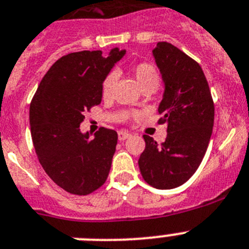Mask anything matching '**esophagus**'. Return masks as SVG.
Segmentation results:
<instances>
[{
	"instance_id": "1",
	"label": "esophagus",
	"mask_w": 249,
	"mask_h": 249,
	"mask_svg": "<svg viewBox=\"0 0 249 249\" xmlns=\"http://www.w3.org/2000/svg\"><path fill=\"white\" fill-rule=\"evenodd\" d=\"M129 136H131V133H129V132H127V131H118V140H120V141L127 140V138H128Z\"/></svg>"
}]
</instances>
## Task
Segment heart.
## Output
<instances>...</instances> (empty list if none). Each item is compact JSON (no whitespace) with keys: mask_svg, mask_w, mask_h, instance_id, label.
I'll return each mask as SVG.
<instances>
[{"mask_svg":"<svg viewBox=\"0 0 249 249\" xmlns=\"http://www.w3.org/2000/svg\"><path fill=\"white\" fill-rule=\"evenodd\" d=\"M132 73L135 76L141 89H146V87H155V89H157L158 86H160V74H158L155 66L151 65V63H138V65H136L135 67L132 68ZM116 80H117V76L114 73H109L105 77V80L102 82V87H101L102 97L105 100H109L112 97ZM129 116H131L129 112H124V118H128Z\"/></svg>","mask_w":249,"mask_h":249,"instance_id":"b5f03b06","label":"heart"}]
</instances>
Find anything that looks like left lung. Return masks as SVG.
<instances>
[{"label":"left lung","instance_id":"1","mask_svg":"<svg viewBox=\"0 0 249 249\" xmlns=\"http://www.w3.org/2000/svg\"><path fill=\"white\" fill-rule=\"evenodd\" d=\"M164 83L158 123L167 138L158 144L144 135L146 148L138 166L149 186L172 190L187 182L201 164L212 135L214 105L201 66L168 42L152 51Z\"/></svg>","mask_w":249,"mask_h":249}]
</instances>
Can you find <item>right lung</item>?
Listing matches in <instances>:
<instances>
[{"label": "right lung", "instance_id": "obj_1", "mask_svg": "<svg viewBox=\"0 0 249 249\" xmlns=\"http://www.w3.org/2000/svg\"><path fill=\"white\" fill-rule=\"evenodd\" d=\"M126 50L73 52L57 59L43 76L30 106L31 136L45 172L68 193L86 196L106 182L117 132L100 128L89 140L80 124L102 101V82Z\"/></svg>", "mask_w": 249, "mask_h": 249}]
</instances>
